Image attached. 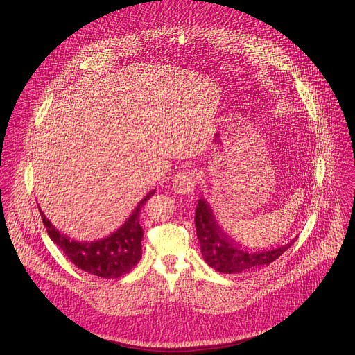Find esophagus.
<instances>
[{"label": "esophagus", "mask_w": 355, "mask_h": 355, "mask_svg": "<svg viewBox=\"0 0 355 355\" xmlns=\"http://www.w3.org/2000/svg\"><path fill=\"white\" fill-rule=\"evenodd\" d=\"M198 174L193 170L180 171L173 177V190L181 196H191L196 190Z\"/></svg>", "instance_id": "esophagus-1"}]
</instances>
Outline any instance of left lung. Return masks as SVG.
I'll return each mask as SVG.
<instances>
[{
	"instance_id": "1",
	"label": "left lung",
	"mask_w": 355,
	"mask_h": 355,
	"mask_svg": "<svg viewBox=\"0 0 355 355\" xmlns=\"http://www.w3.org/2000/svg\"><path fill=\"white\" fill-rule=\"evenodd\" d=\"M194 221L202 257L210 268L220 273H241L268 266L281 257L296 240L295 237L289 243L272 250L253 252L241 248L221 230L211 207L204 198L198 200Z\"/></svg>"
}]
</instances>
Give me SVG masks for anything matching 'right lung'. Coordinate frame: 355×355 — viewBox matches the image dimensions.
<instances>
[{
	"mask_svg": "<svg viewBox=\"0 0 355 355\" xmlns=\"http://www.w3.org/2000/svg\"><path fill=\"white\" fill-rule=\"evenodd\" d=\"M154 194L155 190L149 191L116 232L105 239L93 241L71 240L55 229L42 210L40 214L50 239L63 250L73 265L90 275L114 279L128 273L139 262L142 256L141 241L144 237V230L139 225V213L144 204Z\"/></svg>",
	"mask_w": 355,
	"mask_h": 355,
	"instance_id": "1",
	"label": "right lung"
}]
</instances>
